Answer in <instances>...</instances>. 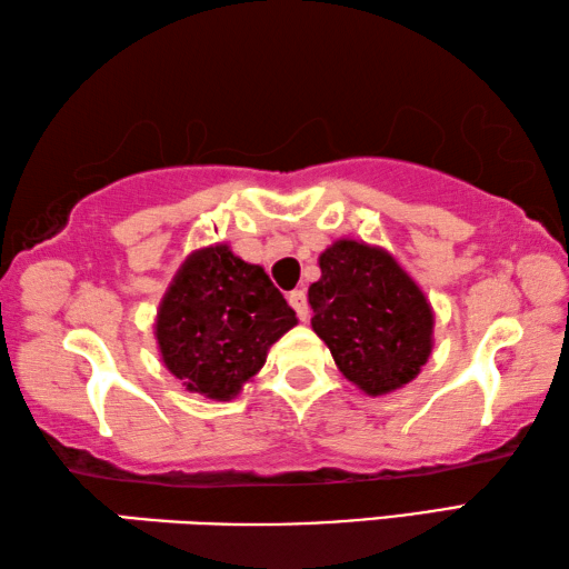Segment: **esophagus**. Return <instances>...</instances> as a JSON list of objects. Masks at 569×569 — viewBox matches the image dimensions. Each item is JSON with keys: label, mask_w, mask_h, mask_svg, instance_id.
<instances>
[{"label": "esophagus", "mask_w": 569, "mask_h": 569, "mask_svg": "<svg viewBox=\"0 0 569 569\" xmlns=\"http://www.w3.org/2000/svg\"><path fill=\"white\" fill-rule=\"evenodd\" d=\"M287 300H290L292 310L297 312V317H300L302 322L310 320V305H307V295L302 290H292L290 295H287Z\"/></svg>", "instance_id": "34e87169"}]
</instances>
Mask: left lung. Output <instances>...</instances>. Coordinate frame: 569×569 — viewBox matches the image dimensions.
<instances>
[{"mask_svg": "<svg viewBox=\"0 0 569 569\" xmlns=\"http://www.w3.org/2000/svg\"><path fill=\"white\" fill-rule=\"evenodd\" d=\"M310 284L312 330L365 395L412 382L432 352L435 315L415 279L382 247L337 239Z\"/></svg>", "mask_w": 569, "mask_h": 569, "instance_id": "obj_1", "label": "left lung"}]
</instances>
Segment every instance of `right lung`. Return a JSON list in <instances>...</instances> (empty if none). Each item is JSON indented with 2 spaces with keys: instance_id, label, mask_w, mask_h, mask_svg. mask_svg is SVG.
Here are the masks:
<instances>
[{
  "instance_id": "1",
  "label": "right lung",
  "mask_w": 569,
  "mask_h": 569,
  "mask_svg": "<svg viewBox=\"0 0 569 569\" xmlns=\"http://www.w3.org/2000/svg\"><path fill=\"white\" fill-rule=\"evenodd\" d=\"M295 325V310L262 267L212 244L179 267L159 302L154 337L167 370L189 392L227 402Z\"/></svg>"
}]
</instances>
